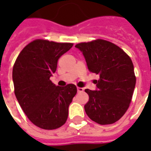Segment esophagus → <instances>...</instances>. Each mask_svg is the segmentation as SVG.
I'll list each match as a JSON object with an SVG mask.
<instances>
[{
	"label": "esophagus",
	"instance_id": "1",
	"mask_svg": "<svg viewBox=\"0 0 151 151\" xmlns=\"http://www.w3.org/2000/svg\"><path fill=\"white\" fill-rule=\"evenodd\" d=\"M77 90H78V92H82L83 91H84V89L82 88V87H78Z\"/></svg>",
	"mask_w": 151,
	"mask_h": 151
}]
</instances>
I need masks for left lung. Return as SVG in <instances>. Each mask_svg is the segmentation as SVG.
<instances>
[{"instance_id":"1","label":"left lung","mask_w":151,"mask_h":151,"mask_svg":"<svg viewBox=\"0 0 151 151\" xmlns=\"http://www.w3.org/2000/svg\"><path fill=\"white\" fill-rule=\"evenodd\" d=\"M85 57L89 70L99 75L96 91L86 89L89 101L84 106L90 119L111 124L126 112L133 97L136 77L132 60L116 44L104 40L76 44Z\"/></svg>"}]
</instances>
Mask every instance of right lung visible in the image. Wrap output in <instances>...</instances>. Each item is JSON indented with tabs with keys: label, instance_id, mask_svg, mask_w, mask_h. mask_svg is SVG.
Here are the masks:
<instances>
[{
	"label": "right lung",
	"instance_id": "right-lung-1",
	"mask_svg": "<svg viewBox=\"0 0 151 151\" xmlns=\"http://www.w3.org/2000/svg\"><path fill=\"white\" fill-rule=\"evenodd\" d=\"M73 45L35 40L22 50L13 67L15 96L28 119L43 129H56L65 123L77 94L75 85L59 86L50 80L58 59Z\"/></svg>",
	"mask_w": 151,
	"mask_h": 151
}]
</instances>
